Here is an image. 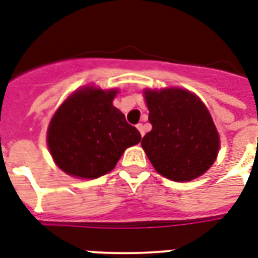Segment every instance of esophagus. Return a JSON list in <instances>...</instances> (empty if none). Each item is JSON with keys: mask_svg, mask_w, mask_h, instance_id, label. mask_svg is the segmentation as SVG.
<instances>
[{"mask_svg": "<svg viewBox=\"0 0 258 258\" xmlns=\"http://www.w3.org/2000/svg\"><path fill=\"white\" fill-rule=\"evenodd\" d=\"M137 128L139 130V133H141V135L143 137V135H145V128H143V124H142V123L137 124Z\"/></svg>", "mask_w": 258, "mask_h": 258, "instance_id": "1", "label": "esophagus"}]
</instances>
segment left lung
I'll list each match as a JSON object with an SVG mask.
<instances>
[{"label":"left lung","instance_id":"left-lung-1","mask_svg":"<svg viewBox=\"0 0 258 258\" xmlns=\"http://www.w3.org/2000/svg\"><path fill=\"white\" fill-rule=\"evenodd\" d=\"M153 130L142 139L159 174L176 182L196 179L216 161L220 138L208 108L184 89L146 91Z\"/></svg>","mask_w":258,"mask_h":258}]
</instances>
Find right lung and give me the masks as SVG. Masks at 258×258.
Instances as JSON below:
<instances>
[{
  "label": "right lung",
  "mask_w": 258,
  "mask_h": 258,
  "mask_svg": "<svg viewBox=\"0 0 258 258\" xmlns=\"http://www.w3.org/2000/svg\"><path fill=\"white\" fill-rule=\"evenodd\" d=\"M116 91L86 88L71 95L54 113L48 146L56 165L74 176L99 178L116 166L141 133L112 105Z\"/></svg>",
  "instance_id": "right-lung-1"
}]
</instances>
